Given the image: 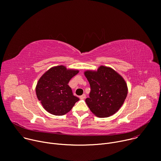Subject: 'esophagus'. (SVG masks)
<instances>
[{"instance_id": "obj_1", "label": "esophagus", "mask_w": 161, "mask_h": 161, "mask_svg": "<svg viewBox=\"0 0 161 161\" xmlns=\"http://www.w3.org/2000/svg\"><path fill=\"white\" fill-rule=\"evenodd\" d=\"M80 99H81V100H83V99H84L85 98H86V95L85 94H83L82 95H81V96H80Z\"/></svg>"}]
</instances>
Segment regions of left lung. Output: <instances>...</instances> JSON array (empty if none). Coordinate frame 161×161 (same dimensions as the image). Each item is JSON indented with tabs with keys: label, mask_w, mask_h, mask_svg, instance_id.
Masks as SVG:
<instances>
[{
	"label": "left lung",
	"mask_w": 161,
	"mask_h": 161,
	"mask_svg": "<svg viewBox=\"0 0 161 161\" xmlns=\"http://www.w3.org/2000/svg\"><path fill=\"white\" fill-rule=\"evenodd\" d=\"M91 87L86 102L91 111L99 118L115 114L123 104L128 93L126 82L110 67L100 66L97 71L84 72Z\"/></svg>",
	"instance_id": "8db88e82"
}]
</instances>
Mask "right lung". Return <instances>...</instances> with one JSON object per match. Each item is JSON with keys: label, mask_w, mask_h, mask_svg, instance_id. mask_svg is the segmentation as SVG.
<instances>
[{"label": "right lung", "mask_w": 161, "mask_h": 161, "mask_svg": "<svg viewBox=\"0 0 161 161\" xmlns=\"http://www.w3.org/2000/svg\"><path fill=\"white\" fill-rule=\"evenodd\" d=\"M78 73L77 69H68L60 65L50 68L40 77L36 93L47 112L56 116L64 115L79 100L68 84Z\"/></svg>", "instance_id": "obj_1"}]
</instances>
